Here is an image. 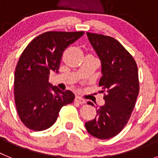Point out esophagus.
<instances>
[{"mask_svg": "<svg viewBox=\"0 0 158 158\" xmlns=\"http://www.w3.org/2000/svg\"><path fill=\"white\" fill-rule=\"evenodd\" d=\"M75 102H77V103H78V104H85V100H84L83 98H81V96H77L76 97H75Z\"/></svg>", "mask_w": 158, "mask_h": 158, "instance_id": "1", "label": "esophagus"}]
</instances>
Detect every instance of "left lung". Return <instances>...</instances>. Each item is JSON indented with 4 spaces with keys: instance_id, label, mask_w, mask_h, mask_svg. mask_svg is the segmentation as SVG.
<instances>
[{
    "instance_id": "left-lung-1",
    "label": "left lung",
    "mask_w": 158,
    "mask_h": 158,
    "mask_svg": "<svg viewBox=\"0 0 158 158\" xmlns=\"http://www.w3.org/2000/svg\"><path fill=\"white\" fill-rule=\"evenodd\" d=\"M87 36L101 61L99 86L104 93L94 119L85 123L89 134L99 139L118 135L129 120L139 93L138 66L131 54L115 39L87 32ZM88 104L93 106L92 102Z\"/></svg>"
}]
</instances>
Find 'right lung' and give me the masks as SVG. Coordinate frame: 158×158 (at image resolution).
<instances>
[{
  "label": "right lung",
  "instance_id": "right-lung-1",
  "mask_svg": "<svg viewBox=\"0 0 158 158\" xmlns=\"http://www.w3.org/2000/svg\"><path fill=\"white\" fill-rule=\"evenodd\" d=\"M84 34L44 32L32 40L19 57L14 76L15 103L20 120L30 130L51 127L61 108L74 100L71 91L52 86L49 75L51 71L58 73L63 51Z\"/></svg>",
  "mask_w": 158,
  "mask_h": 158
}]
</instances>
